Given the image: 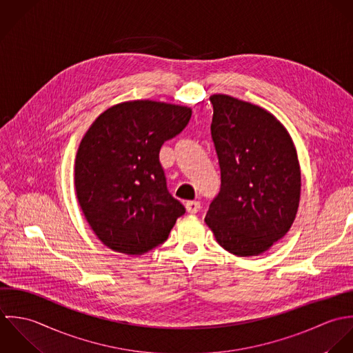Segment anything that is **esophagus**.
I'll use <instances>...</instances> for the list:
<instances>
[{"label": "esophagus", "mask_w": 353, "mask_h": 353, "mask_svg": "<svg viewBox=\"0 0 353 353\" xmlns=\"http://www.w3.org/2000/svg\"><path fill=\"white\" fill-rule=\"evenodd\" d=\"M201 202L199 201H190L185 203V209L190 214H196V212L201 210Z\"/></svg>", "instance_id": "obj_1"}]
</instances>
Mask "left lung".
I'll list each match as a JSON object with an SVG mask.
<instances>
[{"label": "left lung", "mask_w": 353, "mask_h": 353, "mask_svg": "<svg viewBox=\"0 0 353 353\" xmlns=\"http://www.w3.org/2000/svg\"><path fill=\"white\" fill-rule=\"evenodd\" d=\"M210 102L221 188L205 221L230 254L259 255L294 221L301 185L296 148L265 109L223 94Z\"/></svg>", "instance_id": "obj_1"}]
</instances>
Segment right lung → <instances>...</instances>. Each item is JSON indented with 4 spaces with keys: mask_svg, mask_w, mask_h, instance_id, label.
<instances>
[{
    "mask_svg": "<svg viewBox=\"0 0 353 353\" xmlns=\"http://www.w3.org/2000/svg\"><path fill=\"white\" fill-rule=\"evenodd\" d=\"M191 114L187 106L124 102L103 112L80 141L74 162L77 201L110 250L144 254L166 241L185 212L168 191L159 150L187 127Z\"/></svg>",
    "mask_w": 353,
    "mask_h": 353,
    "instance_id": "right-lung-1",
    "label": "right lung"
}]
</instances>
